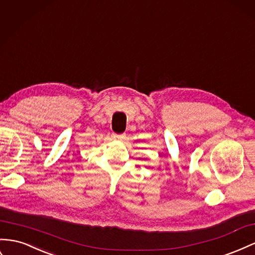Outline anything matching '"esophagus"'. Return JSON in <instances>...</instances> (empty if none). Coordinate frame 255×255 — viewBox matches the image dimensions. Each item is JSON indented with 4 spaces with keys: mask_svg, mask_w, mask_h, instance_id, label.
<instances>
[{
    "mask_svg": "<svg viewBox=\"0 0 255 255\" xmlns=\"http://www.w3.org/2000/svg\"><path fill=\"white\" fill-rule=\"evenodd\" d=\"M112 137H113L114 140L121 141V140H125V139H126V134H120V135H118V134H113Z\"/></svg>",
    "mask_w": 255,
    "mask_h": 255,
    "instance_id": "34e87169",
    "label": "esophagus"
}]
</instances>
